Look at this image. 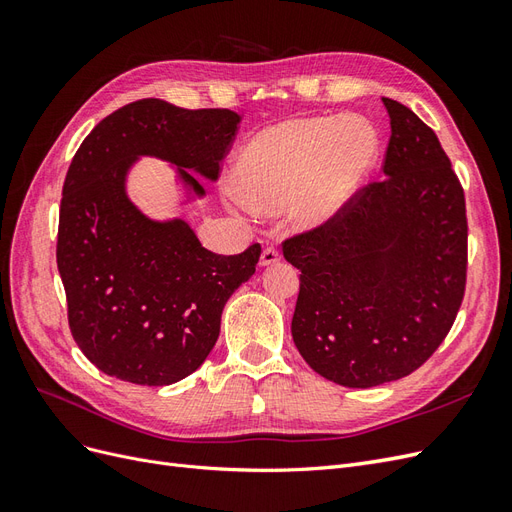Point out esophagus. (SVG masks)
<instances>
[{
    "label": "esophagus",
    "mask_w": 512,
    "mask_h": 512,
    "mask_svg": "<svg viewBox=\"0 0 512 512\" xmlns=\"http://www.w3.org/2000/svg\"><path fill=\"white\" fill-rule=\"evenodd\" d=\"M277 260H280V250H275V247H265V250H262V256H260V265L262 267L275 265Z\"/></svg>",
    "instance_id": "obj_1"
}]
</instances>
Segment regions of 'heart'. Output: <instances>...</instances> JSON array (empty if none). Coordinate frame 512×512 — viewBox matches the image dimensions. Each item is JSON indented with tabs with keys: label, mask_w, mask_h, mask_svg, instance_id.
<instances>
[{
	"label": "heart",
	"mask_w": 512,
	"mask_h": 512,
	"mask_svg": "<svg viewBox=\"0 0 512 512\" xmlns=\"http://www.w3.org/2000/svg\"><path fill=\"white\" fill-rule=\"evenodd\" d=\"M378 136L361 117H303L260 132L237 162L252 207L280 211L303 228L329 222L374 164Z\"/></svg>",
	"instance_id": "b5f03b06"
}]
</instances>
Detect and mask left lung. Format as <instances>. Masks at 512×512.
I'll return each instance as SVG.
<instances>
[{
    "instance_id": "1",
    "label": "left lung",
    "mask_w": 512,
    "mask_h": 512,
    "mask_svg": "<svg viewBox=\"0 0 512 512\" xmlns=\"http://www.w3.org/2000/svg\"><path fill=\"white\" fill-rule=\"evenodd\" d=\"M382 102L391 117L386 177L284 241V258L301 271L294 344L322 378L348 389L421 367L466 292V196L451 160L408 106Z\"/></svg>"
}]
</instances>
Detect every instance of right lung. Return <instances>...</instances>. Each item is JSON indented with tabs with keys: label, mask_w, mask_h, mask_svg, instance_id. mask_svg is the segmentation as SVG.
I'll return each mask as SVG.
<instances>
[{
	"label": "right lung",
	"mask_w": 512,
	"mask_h": 512,
	"mask_svg": "<svg viewBox=\"0 0 512 512\" xmlns=\"http://www.w3.org/2000/svg\"><path fill=\"white\" fill-rule=\"evenodd\" d=\"M241 115L228 108H179L136 100L87 134L64 181L57 269L74 342L104 374L143 386L183 380L218 342L222 309L250 280L260 243L235 256L200 245L183 220L156 222L126 194L141 156L179 166L196 194L211 181L237 136Z\"/></svg>",
	"instance_id": "1"
}]
</instances>
